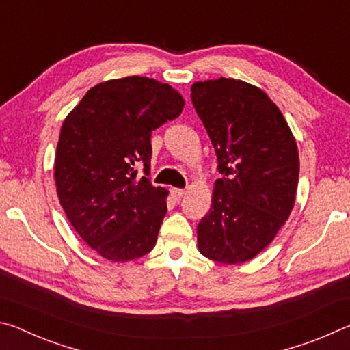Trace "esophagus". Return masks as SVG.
Listing matches in <instances>:
<instances>
[{
	"instance_id": "34e87169",
	"label": "esophagus",
	"mask_w": 350,
	"mask_h": 350,
	"mask_svg": "<svg viewBox=\"0 0 350 350\" xmlns=\"http://www.w3.org/2000/svg\"><path fill=\"white\" fill-rule=\"evenodd\" d=\"M183 194H185V189H180V188L171 189V196H173L174 200H180L183 198Z\"/></svg>"
}]
</instances>
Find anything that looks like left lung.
Instances as JSON below:
<instances>
[{
  "instance_id": "left-lung-1",
  "label": "left lung",
  "mask_w": 350,
  "mask_h": 350,
  "mask_svg": "<svg viewBox=\"0 0 350 350\" xmlns=\"http://www.w3.org/2000/svg\"><path fill=\"white\" fill-rule=\"evenodd\" d=\"M191 100L222 174L198 225L199 252L221 264L245 262L275 239L293 210L298 146L280 108L250 83L196 81Z\"/></svg>"
}]
</instances>
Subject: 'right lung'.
Wrapping results in <instances>:
<instances>
[{
  "label": "right lung",
  "instance_id": "obj_1",
  "mask_svg": "<svg viewBox=\"0 0 350 350\" xmlns=\"http://www.w3.org/2000/svg\"><path fill=\"white\" fill-rule=\"evenodd\" d=\"M183 105L168 83L133 75L98 83L64 118L57 194L75 232L102 258L128 262L156 245L168 191L137 177V167L148 174L151 133Z\"/></svg>",
  "mask_w": 350,
  "mask_h": 350
}]
</instances>
